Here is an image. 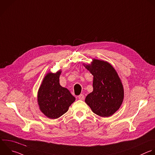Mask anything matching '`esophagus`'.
I'll return each mask as SVG.
<instances>
[{
	"mask_svg": "<svg viewBox=\"0 0 155 155\" xmlns=\"http://www.w3.org/2000/svg\"><path fill=\"white\" fill-rule=\"evenodd\" d=\"M84 95L83 94H80V95H78V98L80 100H84Z\"/></svg>",
	"mask_w": 155,
	"mask_h": 155,
	"instance_id": "obj_1",
	"label": "esophagus"
}]
</instances>
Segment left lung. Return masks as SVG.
Instances as JSON below:
<instances>
[{"mask_svg": "<svg viewBox=\"0 0 155 155\" xmlns=\"http://www.w3.org/2000/svg\"><path fill=\"white\" fill-rule=\"evenodd\" d=\"M93 75V91L86 98V104L95 114L108 117L120 107L124 98L122 83L113 66L107 61L92 59L91 64L83 63Z\"/></svg>", "mask_w": 155, "mask_h": 155, "instance_id": "obj_1", "label": "left lung"}]
</instances>
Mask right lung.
<instances>
[{
  "instance_id": "obj_1",
  "label": "right lung",
  "mask_w": 155,
  "mask_h": 155,
  "mask_svg": "<svg viewBox=\"0 0 155 155\" xmlns=\"http://www.w3.org/2000/svg\"><path fill=\"white\" fill-rule=\"evenodd\" d=\"M61 70L48 72L38 92L37 100L40 111L48 118L55 119L65 114L75 98L60 84Z\"/></svg>"
}]
</instances>
